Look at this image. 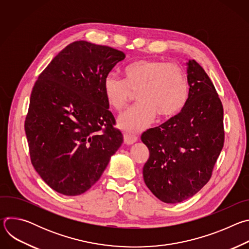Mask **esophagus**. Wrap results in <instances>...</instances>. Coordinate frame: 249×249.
Wrapping results in <instances>:
<instances>
[{
  "mask_svg": "<svg viewBox=\"0 0 249 249\" xmlns=\"http://www.w3.org/2000/svg\"><path fill=\"white\" fill-rule=\"evenodd\" d=\"M137 141V137L134 135H130V134H125L124 135V142L125 144L127 145H132L134 144L135 142Z\"/></svg>",
  "mask_w": 249,
  "mask_h": 249,
  "instance_id": "1",
  "label": "esophagus"
}]
</instances>
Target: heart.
<instances>
[{
  "label": "heart",
  "instance_id": "obj_1",
  "mask_svg": "<svg viewBox=\"0 0 249 249\" xmlns=\"http://www.w3.org/2000/svg\"><path fill=\"white\" fill-rule=\"evenodd\" d=\"M125 80L114 74L106 75L103 91L107 103L116 111H123L137 91L140 101L119 118V126L129 132L147 128L156 118L178 113L187 102L189 84L184 71L175 64L141 59L124 70Z\"/></svg>",
  "mask_w": 249,
  "mask_h": 249
}]
</instances>
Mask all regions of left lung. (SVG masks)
Here are the masks:
<instances>
[{"label":"left lung","instance_id":"left-lung-1","mask_svg":"<svg viewBox=\"0 0 249 249\" xmlns=\"http://www.w3.org/2000/svg\"><path fill=\"white\" fill-rule=\"evenodd\" d=\"M186 65L190 88L184 107L141 136L150 151L144 181L168 204L180 203L203 188L225 141L223 104L214 85L195 60Z\"/></svg>","mask_w":249,"mask_h":249}]
</instances>
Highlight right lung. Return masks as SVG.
<instances>
[{"label": "right lung", "instance_id": "add662e5", "mask_svg": "<svg viewBox=\"0 0 249 249\" xmlns=\"http://www.w3.org/2000/svg\"><path fill=\"white\" fill-rule=\"evenodd\" d=\"M122 51L75 41L39 75L24 122L33 167L53 190L81 195L99 178L123 143L103 91Z\"/></svg>", "mask_w": 249, "mask_h": 249}]
</instances>
